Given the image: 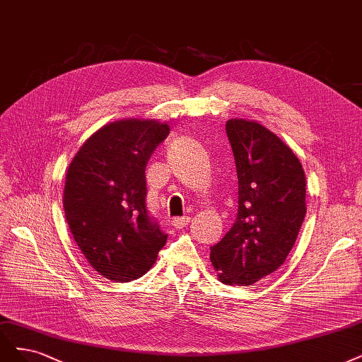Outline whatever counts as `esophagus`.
<instances>
[{
    "label": "esophagus",
    "mask_w": 362,
    "mask_h": 362,
    "mask_svg": "<svg viewBox=\"0 0 362 362\" xmlns=\"http://www.w3.org/2000/svg\"><path fill=\"white\" fill-rule=\"evenodd\" d=\"M189 223H190V217H177L172 220V226H175L177 229H182Z\"/></svg>",
    "instance_id": "34e87169"
}]
</instances>
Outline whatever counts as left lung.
<instances>
[{"instance_id": "8db88e82", "label": "left lung", "mask_w": 362, "mask_h": 362, "mask_svg": "<svg viewBox=\"0 0 362 362\" xmlns=\"http://www.w3.org/2000/svg\"><path fill=\"white\" fill-rule=\"evenodd\" d=\"M238 175V214L211 247V264L224 284L252 286L277 271L304 221L305 173L277 134L256 121L226 122Z\"/></svg>"}]
</instances>
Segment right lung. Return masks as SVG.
Wrapping results in <instances>:
<instances>
[{"label": "right lung", "instance_id": "obj_1", "mask_svg": "<svg viewBox=\"0 0 362 362\" xmlns=\"http://www.w3.org/2000/svg\"><path fill=\"white\" fill-rule=\"evenodd\" d=\"M166 122H109L79 148L66 173L64 213L70 232L100 276L127 283L156 264L168 235L146 211L145 168L169 134Z\"/></svg>", "mask_w": 362, "mask_h": 362}]
</instances>
